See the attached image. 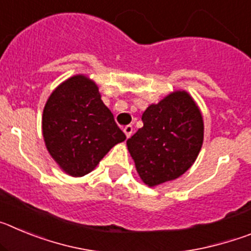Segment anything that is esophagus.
Listing matches in <instances>:
<instances>
[{"label":"esophagus","mask_w":251,"mask_h":251,"mask_svg":"<svg viewBox=\"0 0 251 251\" xmlns=\"http://www.w3.org/2000/svg\"><path fill=\"white\" fill-rule=\"evenodd\" d=\"M123 130H124V133H126V136L129 138V137L132 136V133H133V127H132V126H126Z\"/></svg>","instance_id":"34e87169"}]
</instances>
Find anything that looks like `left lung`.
<instances>
[{
  "label": "left lung",
  "mask_w": 251,
  "mask_h": 251,
  "mask_svg": "<svg viewBox=\"0 0 251 251\" xmlns=\"http://www.w3.org/2000/svg\"><path fill=\"white\" fill-rule=\"evenodd\" d=\"M143 127L127 139L137 172L148 186L172 181L196 161L203 141L199 106L186 92H175L142 114Z\"/></svg>",
  "instance_id": "left-lung-1"
}]
</instances>
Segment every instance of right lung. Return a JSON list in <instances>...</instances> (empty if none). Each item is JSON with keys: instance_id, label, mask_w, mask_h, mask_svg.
I'll use <instances>...</instances> for the list:
<instances>
[{"instance_id": "1", "label": "right lung", "mask_w": 251, "mask_h": 251, "mask_svg": "<svg viewBox=\"0 0 251 251\" xmlns=\"http://www.w3.org/2000/svg\"><path fill=\"white\" fill-rule=\"evenodd\" d=\"M43 134L51 157L66 174H89L117 143L126 139L98 86L75 75L52 92L44 108Z\"/></svg>"}]
</instances>
